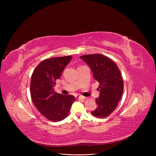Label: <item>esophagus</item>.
I'll return each mask as SVG.
<instances>
[{
    "mask_svg": "<svg viewBox=\"0 0 156 156\" xmlns=\"http://www.w3.org/2000/svg\"><path fill=\"white\" fill-rule=\"evenodd\" d=\"M76 98L78 99H85V97L82 95H76Z\"/></svg>",
    "mask_w": 156,
    "mask_h": 156,
    "instance_id": "esophagus-1",
    "label": "esophagus"
}]
</instances>
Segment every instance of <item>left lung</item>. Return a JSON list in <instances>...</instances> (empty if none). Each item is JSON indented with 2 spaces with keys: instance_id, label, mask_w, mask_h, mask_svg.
Returning a JSON list of instances; mask_svg holds the SVG:
<instances>
[{
  "instance_id": "1",
  "label": "left lung",
  "mask_w": 156,
  "mask_h": 156,
  "mask_svg": "<svg viewBox=\"0 0 156 156\" xmlns=\"http://www.w3.org/2000/svg\"><path fill=\"white\" fill-rule=\"evenodd\" d=\"M90 68L94 79L99 83L97 108L91 112L97 118H105L115 110L123 92L124 84L120 71L111 59L99 54L80 56Z\"/></svg>"
}]
</instances>
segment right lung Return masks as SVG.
<instances>
[{
	"label": "right lung",
	"instance_id": "right-lung-1",
	"mask_svg": "<svg viewBox=\"0 0 156 156\" xmlns=\"http://www.w3.org/2000/svg\"><path fill=\"white\" fill-rule=\"evenodd\" d=\"M72 56L57 57L41 62L32 74L30 93L33 103L37 110L52 121H59L66 118L72 104L73 95L54 92L55 81L59 79Z\"/></svg>",
	"mask_w": 156,
	"mask_h": 156
}]
</instances>
